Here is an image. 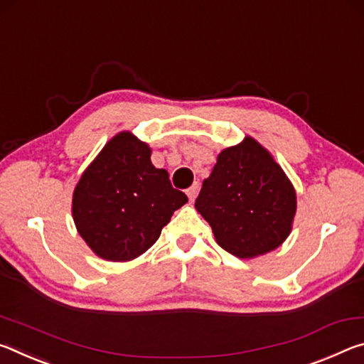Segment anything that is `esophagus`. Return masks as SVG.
<instances>
[{
    "label": "esophagus",
    "mask_w": 364,
    "mask_h": 364,
    "mask_svg": "<svg viewBox=\"0 0 364 364\" xmlns=\"http://www.w3.org/2000/svg\"><path fill=\"white\" fill-rule=\"evenodd\" d=\"M198 190H200V183L198 182H195L193 186L187 190V195H188L190 201H193L196 198V195H198Z\"/></svg>",
    "instance_id": "34e87169"
}]
</instances>
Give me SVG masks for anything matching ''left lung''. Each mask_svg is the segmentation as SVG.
<instances>
[{
    "mask_svg": "<svg viewBox=\"0 0 364 364\" xmlns=\"http://www.w3.org/2000/svg\"><path fill=\"white\" fill-rule=\"evenodd\" d=\"M195 208L211 225L219 247L247 259L285 242L296 213V193L272 154L247 135L218 154Z\"/></svg>",
    "mask_w": 364,
    "mask_h": 364,
    "instance_id": "8db88e82",
    "label": "left lung"
}]
</instances>
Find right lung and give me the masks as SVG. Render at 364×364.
I'll list each match as a JSON object with an SVG mask.
<instances>
[{
  "label": "right lung",
  "instance_id": "add662e5",
  "mask_svg": "<svg viewBox=\"0 0 364 364\" xmlns=\"http://www.w3.org/2000/svg\"><path fill=\"white\" fill-rule=\"evenodd\" d=\"M187 201L172 188L168 171L154 168L148 143L124 130L83 171L74 188L73 218L95 255L124 263L145 253Z\"/></svg>",
  "mask_w": 364,
  "mask_h": 364
}]
</instances>
